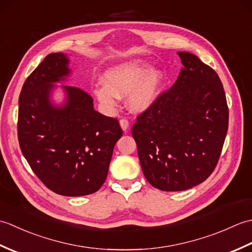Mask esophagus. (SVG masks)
Returning a JSON list of instances; mask_svg holds the SVG:
<instances>
[{
  "label": "esophagus",
  "mask_w": 252,
  "mask_h": 252,
  "mask_svg": "<svg viewBox=\"0 0 252 252\" xmlns=\"http://www.w3.org/2000/svg\"><path fill=\"white\" fill-rule=\"evenodd\" d=\"M120 126H121L123 131H125V132L127 131V127H129V121H127L126 118H121V119H120Z\"/></svg>",
  "instance_id": "1"
}]
</instances>
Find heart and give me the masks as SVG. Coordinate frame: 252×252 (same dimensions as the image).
<instances>
[{"mask_svg":"<svg viewBox=\"0 0 252 252\" xmlns=\"http://www.w3.org/2000/svg\"><path fill=\"white\" fill-rule=\"evenodd\" d=\"M161 72L147 71V66L140 61H133L109 69L105 73L106 85L96 88L94 93L100 103L114 106L117 97L130 93L129 106L134 111L151 107L159 94Z\"/></svg>","mask_w":252,"mask_h":252,"instance_id":"b5f03b06","label":"heart"}]
</instances>
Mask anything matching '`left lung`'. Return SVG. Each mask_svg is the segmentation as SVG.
<instances>
[{"label": "left lung", "instance_id": "left-lung-1", "mask_svg": "<svg viewBox=\"0 0 252 252\" xmlns=\"http://www.w3.org/2000/svg\"><path fill=\"white\" fill-rule=\"evenodd\" d=\"M175 83L136 117L132 135L146 180L165 191L190 189L216 169L228 127L218 73L189 52Z\"/></svg>", "mask_w": 252, "mask_h": 252}]
</instances>
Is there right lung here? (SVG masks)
<instances>
[{"label": "right lung", "instance_id": "obj_1", "mask_svg": "<svg viewBox=\"0 0 252 252\" xmlns=\"http://www.w3.org/2000/svg\"><path fill=\"white\" fill-rule=\"evenodd\" d=\"M67 65L63 53H52L26 79L17 130L21 153L42 183L56 194L76 197L104 184L122 129L116 118L94 110L92 96L77 87H63L68 100L63 108L52 106V83L65 79Z\"/></svg>", "mask_w": 252, "mask_h": 252}]
</instances>
